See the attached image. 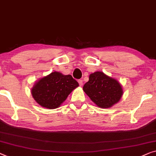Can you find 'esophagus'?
Instances as JSON below:
<instances>
[{
    "label": "esophagus",
    "mask_w": 156,
    "mask_h": 156,
    "mask_svg": "<svg viewBox=\"0 0 156 156\" xmlns=\"http://www.w3.org/2000/svg\"><path fill=\"white\" fill-rule=\"evenodd\" d=\"M78 82H79V84H80V87H82V86L83 85V81L80 80H78Z\"/></svg>",
    "instance_id": "esophagus-1"
}]
</instances>
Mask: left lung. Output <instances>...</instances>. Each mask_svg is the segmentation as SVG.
Segmentation results:
<instances>
[{"mask_svg":"<svg viewBox=\"0 0 156 156\" xmlns=\"http://www.w3.org/2000/svg\"><path fill=\"white\" fill-rule=\"evenodd\" d=\"M83 90L95 104L101 108L112 107L119 102L123 94L120 83L102 72L90 74Z\"/></svg>","mask_w":156,"mask_h":156,"instance_id":"left-lung-1","label":"left lung"}]
</instances>
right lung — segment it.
I'll use <instances>...</instances> for the list:
<instances>
[{
	"instance_id": "1",
	"label": "right lung",
	"mask_w": 156,
	"mask_h": 156,
	"mask_svg": "<svg viewBox=\"0 0 156 156\" xmlns=\"http://www.w3.org/2000/svg\"><path fill=\"white\" fill-rule=\"evenodd\" d=\"M79 83L70 74L64 75L53 72L35 83L31 94L38 104L48 109H55L66 100Z\"/></svg>"
}]
</instances>
